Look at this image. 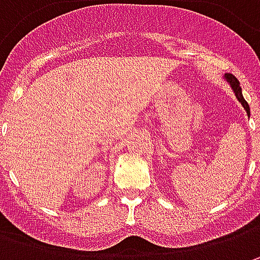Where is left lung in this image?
Listing matches in <instances>:
<instances>
[{
  "label": "left lung",
  "instance_id": "8db88e82",
  "mask_svg": "<svg viewBox=\"0 0 260 260\" xmlns=\"http://www.w3.org/2000/svg\"><path fill=\"white\" fill-rule=\"evenodd\" d=\"M225 81L230 84V86H232V89L235 91L236 94V98L239 100V103L243 105V108L246 110V113H247V115H250V108H249V104L246 103V100L243 98V94H242V88H240V84H239V81L236 79V76H233L232 74H227L225 75Z\"/></svg>",
  "mask_w": 260,
  "mask_h": 260
}]
</instances>
